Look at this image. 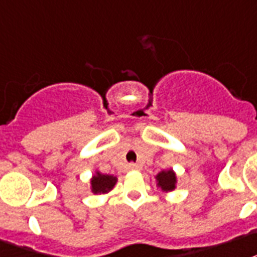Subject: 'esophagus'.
I'll return each instance as SVG.
<instances>
[{"mask_svg": "<svg viewBox=\"0 0 257 257\" xmlns=\"http://www.w3.org/2000/svg\"><path fill=\"white\" fill-rule=\"evenodd\" d=\"M128 169L129 170H137V169H139V166L135 164H131V165H128Z\"/></svg>", "mask_w": 257, "mask_h": 257, "instance_id": "34e87169", "label": "esophagus"}]
</instances>
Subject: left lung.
Masks as SVG:
<instances>
[{
    "label": "left lung",
    "mask_w": 257,
    "mask_h": 257,
    "mask_svg": "<svg viewBox=\"0 0 257 257\" xmlns=\"http://www.w3.org/2000/svg\"><path fill=\"white\" fill-rule=\"evenodd\" d=\"M156 178V185L158 189H161L162 193H170L177 189V178L176 172L173 169H166V170H161L157 176H154Z\"/></svg>",
    "instance_id": "1"
}]
</instances>
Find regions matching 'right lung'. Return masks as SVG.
<instances>
[{"mask_svg":"<svg viewBox=\"0 0 257 257\" xmlns=\"http://www.w3.org/2000/svg\"><path fill=\"white\" fill-rule=\"evenodd\" d=\"M116 183H117V177L112 176V174H104L96 169L89 179V189H91V193L95 195L108 194L110 190H113Z\"/></svg>","mask_w":257,"mask_h":257,"instance_id":"add662e5","label":"right lung"}]
</instances>
